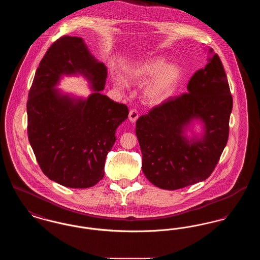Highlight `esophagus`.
Segmentation results:
<instances>
[{"label":"esophagus","instance_id":"1","mask_svg":"<svg viewBox=\"0 0 260 260\" xmlns=\"http://www.w3.org/2000/svg\"><path fill=\"white\" fill-rule=\"evenodd\" d=\"M137 119H138V112L135 110V109L131 110L129 114H128V120H129L132 123H135V122H136Z\"/></svg>","mask_w":260,"mask_h":260}]
</instances>
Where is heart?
Here are the masks:
<instances>
[{
	"mask_svg": "<svg viewBox=\"0 0 260 260\" xmlns=\"http://www.w3.org/2000/svg\"><path fill=\"white\" fill-rule=\"evenodd\" d=\"M124 77L133 84H142L152 77L143 87L142 96L148 104L160 105L173 96L181 81L182 71L177 65L167 64L165 58L158 56L127 66ZM114 85L122 88L124 80L115 78Z\"/></svg>",
	"mask_w": 260,
	"mask_h": 260,
	"instance_id": "heart-1",
	"label": "heart"
}]
</instances>
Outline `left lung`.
Masks as SVG:
<instances>
[{
  "instance_id": "left-lung-1",
  "label": "left lung",
  "mask_w": 260,
  "mask_h": 260,
  "mask_svg": "<svg viewBox=\"0 0 260 260\" xmlns=\"http://www.w3.org/2000/svg\"><path fill=\"white\" fill-rule=\"evenodd\" d=\"M187 90L136 121L142 172L161 189L176 190L206 180L226 146L233 99L220 58L212 49ZM195 122L202 133L192 131ZM192 136L189 138L186 132Z\"/></svg>"
}]
</instances>
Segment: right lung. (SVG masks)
I'll return each mask as SVG.
<instances>
[{
  "instance_id": "1",
  "label": "right lung",
  "mask_w": 260,
  "mask_h": 260,
  "mask_svg": "<svg viewBox=\"0 0 260 260\" xmlns=\"http://www.w3.org/2000/svg\"><path fill=\"white\" fill-rule=\"evenodd\" d=\"M64 75H82L93 90L75 97L56 87ZM107 68L82 38L64 36L40 62L27 101L28 139L50 180L69 188H89L104 176L118 126L127 119L124 104L101 93Z\"/></svg>"
}]
</instances>
